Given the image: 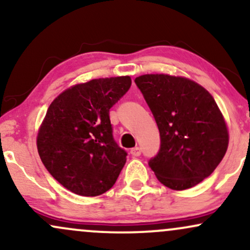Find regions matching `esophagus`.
I'll return each mask as SVG.
<instances>
[{
	"instance_id": "34e87169",
	"label": "esophagus",
	"mask_w": 250,
	"mask_h": 250,
	"mask_svg": "<svg viewBox=\"0 0 250 250\" xmlns=\"http://www.w3.org/2000/svg\"><path fill=\"white\" fill-rule=\"evenodd\" d=\"M130 154H131V156H134V157L140 156V155H141V149H140L139 147H135L130 150Z\"/></svg>"
}]
</instances>
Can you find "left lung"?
Instances as JSON below:
<instances>
[{"instance_id": "8db88e82", "label": "left lung", "mask_w": 250, "mask_h": 250, "mask_svg": "<svg viewBox=\"0 0 250 250\" xmlns=\"http://www.w3.org/2000/svg\"><path fill=\"white\" fill-rule=\"evenodd\" d=\"M157 123L159 154L149 161L157 180L173 190L199 185L220 165L229 134L214 97L199 83L168 74L135 79Z\"/></svg>"}]
</instances>
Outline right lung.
Returning a JSON list of instances; mask_svg holds the SVG:
<instances>
[{"label":"right lung","instance_id":"right-lung-1","mask_svg":"<svg viewBox=\"0 0 250 250\" xmlns=\"http://www.w3.org/2000/svg\"><path fill=\"white\" fill-rule=\"evenodd\" d=\"M130 85V76L90 80L51 102L37 133V150L51 176L68 190L97 196L116 182L127 153L114 141L109 109Z\"/></svg>","mask_w":250,"mask_h":250}]
</instances>
